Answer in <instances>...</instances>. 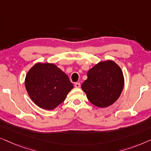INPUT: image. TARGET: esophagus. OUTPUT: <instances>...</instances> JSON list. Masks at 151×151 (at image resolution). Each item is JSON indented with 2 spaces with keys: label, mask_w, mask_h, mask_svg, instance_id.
I'll return each instance as SVG.
<instances>
[{
  "label": "esophagus",
  "mask_w": 151,
  "mask_h": 151,
  "mask_svg": "<svg viewBox=\"0 0 151 151\" xmlns=\"http://www.w3.org/2000/svg\"><path fill=\"white\" fill-rule=\"evenodd\" d=\"M75 87L76 88H79L81 87V84L80 83H76L75 84Z\"/></svg>",
  "instance_id": "34e87169"
}]
</instances>
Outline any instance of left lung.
I'll return each instance as SVG.
<instances>
[{
	"instance_id": "obj_1",
	"label": "left lung",
	"mask_w": 151,
	"mask_h": 151,
	"mask_svg": "<svg viewBox=\"0 0 151 151\" xmlns=\"http://www.w3.org/2000/svg\"><path fill=\"white\" fill-rule=\"evenodd\" d=\"M87 76L81 88L93 105L105 108L119 99L124 88V78L120 67L114 61H100L89 70Z\"/></svg>"
}]
</instances>
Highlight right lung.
<instances>
[{"instance_id": "right-lung-1", "label": "right lung", "mask_w": 151, "mask_h": 151, "mask_svg": "<svg viewBox=\"0 0 151 151\" xmlns=\"http://www.w3.org/2000/svg\"><path fill=\"white\" fill-rule=\"evenodd\" d=\"M24 85L33 103L46 110L55 109L74 88L68 75L55 63L42 62L31 68Z\"/></svg>"}]
</instances>
